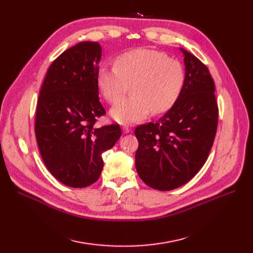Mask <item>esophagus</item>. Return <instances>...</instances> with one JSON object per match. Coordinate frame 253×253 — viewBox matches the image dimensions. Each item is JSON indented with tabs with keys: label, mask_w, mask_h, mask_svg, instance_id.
Listing matches in <instances>:
<instances>
[{
	"label": "esophagus",
	"mask_w": 253,
	"mask_h": 253,
	"mask_svg": "<svg viewBox=\"0 0 253 253\" xmlns=\"http://www.w3.org/2000/svg\"><path fill=\"white\" fill-rule=\"evenodd\" d=\"M122 129H123V133H125V134L129 133V132L131 131V129L129 127H127V126H124Z\"/></svg>",
	"instance_id": "esophagus-1"
}]
</instances>
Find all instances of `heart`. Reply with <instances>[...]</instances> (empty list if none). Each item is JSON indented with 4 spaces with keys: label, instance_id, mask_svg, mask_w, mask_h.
I'll return each instance as SVG.
<instances>
[{
    "label": "heart",
    "instance_id": "b5f03b06",
    "mask_svg": "<svg viewBox=\"0 0 253 253\" xmlns=\"http://www.w3.org/2000/svg\"><path fill=\"white\" fill-rule=\"evenodd\" d=\"M184 82L180 62L152 49L132 50L120 55L115 65H101L97 85L111 103L121 98L131 85L132 95L120 100L111 116L121 124H132L168 111L177 100Z\"/></svg>",
    "mask_w": 253,
    "mask_h": 253
}]
</instances>
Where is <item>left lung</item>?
I'll return each mask as SVG.
<instances>
[{
  "instance_id": "8db88e82",
  "label": "left lung",
  "mask_w": 253,
  "mask_h": 253,
  "mask_svg": "<svg viewBox=\"0 0 253 253\" xmlns=\"http://www.w3.org/2000/svg\"><path fill=\"white\" fill-rule=\"evenodd\" d=\"M184 55L180 94L156 123L135 128V166L141 180L159 191L190 181L205 164L218 123L215 86L207 66L192 53Z\"/></svg>"
}]
</instances>
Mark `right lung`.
Wrapping results in <instances>:
<instances>
[{
    "instance_id": "obj_1",
    "label": "right lung",
    "mask_w": 253,
    "mask_h": 253,
    "mask_svg": "<svg viewBox=\"0 0 253 253\" xmlns=\"http://www.w3.org/2000/svg\"><path fill=\"white\" fill-rule=\"evenodd\" d=\"M97 42H81L52 62L38 98L35 132L50 173L72 188L94 183L103 167L102 153L122 132L119 124L95 126L105 114L99 101Z\"/></svg>"
}]
</instances>
